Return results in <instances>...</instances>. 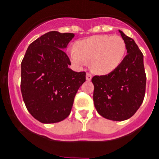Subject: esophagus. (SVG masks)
I'll return each mask as SVG.
<instances>
[{"label":"esophagus","instance_id":"34e87169","mask_svg":"<svg viewBox=\"0 0 159 159\" xmlns=\"http://www.w3.org/2000/svg\"><path fill=\"white\" fill-rule=\"evenodd\" d=\"M86 81H90V80L92 79V75L90 73H86Z\"/></svg>","mask_w":159,"mask_h":159}]
</instances>
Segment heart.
<instances>
[{
    "label": "heart",
    "mask_w": 159,
    "mask_h": 159,
    "mask_svg": "<svg viewBox=\"0 0 159 159\" xmlns=\"http://www.w3.org/2000/svg\"><path fill=\"white\" fill-rule=\"evenodd\" d=\"M75 48L68 51L72 62L77 65L90 62L92 71L102 75L114 71L126 52L125 40L118 35H94L78 41Z\"/></svg>",
    "instance_id": "b5f03b06"
}]
</instances>
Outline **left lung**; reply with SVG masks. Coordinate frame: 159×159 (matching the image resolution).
<instances>
[{"label": "left lung", "mask_w": 159, "mask_h": 159, "mask_svg": "<svg viewBox=\"0 0 159 159\" xmlns=\"http://www.w3.org/2000/svg\"><path fill=\"white\" fill-rule=\"evenodd\" d=\"M119 32L128 54L114 71L91 80L96 110L102 117L115 121L125 120L135 114L143 102L146 84L143 54L133 39Z\"/></svg>", "instance_id": "left-lung-1"}]
</instances>
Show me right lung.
Listing matches in <instances>:
<instances>
[{
	"instance_id": "add662e5",
	"label": "right lung",
	"mask_w": 159,
	"mask_h": 159,
	"mask_svg": "<svg viewBox=\"0 0 159 159\" xmlns=\"http://www.w3.org/2000/svg\"><path fill=\"white\" fill-rule=\"evenodd\" d=\"M74 37L72 33L50 31L31 43L21 64V91L28 111L43 124L69 116L85 72L69 69L64 52Z\"/></svg>"
}]
</instances>
